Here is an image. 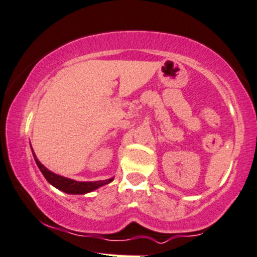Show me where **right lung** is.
<instances>
[{
    "label": "right lung",
    "mask_w": 257,
    "mask_h": 257,
    "mask_svg": "<svg viewBox=\"0 0 257 257\" xmlns=\"http://www.w3.org/2000/svg\"><path fill=\"white\" fill-rule=\"evenodd\" d=\"M33 152V149H32ZM35 162H37L38 167L40 168L41 173L44 174V177L46 178V180L50 183L51 185H53L54 187H57L58 190L63 191L65 193H71V194H84L87 192H91V191L96 190L103 185H106L109 183H111L113 179H108V180H100V181H76L72 179H69V178L61 177V175H58L53 172L48 171L44 165L41 164L40 161L38 160L35 154L33 153Z\"/></svg>",
    "instance_id": "add662e5"
}]
</instances>
